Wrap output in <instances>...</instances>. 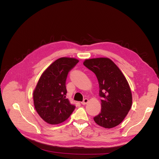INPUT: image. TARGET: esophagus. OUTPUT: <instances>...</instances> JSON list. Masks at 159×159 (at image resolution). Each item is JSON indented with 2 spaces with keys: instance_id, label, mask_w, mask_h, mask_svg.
Returning a JSON list of instances; mask_svg holds the SVG:
<instances>
[{
  "instance_id": "obj_1",
  "label": "esophagus",
  "mask_w": 159,
  "mask_h": 159,
  "mask_svg": "<svg viewBox=\"0 0 159 159\" xmlns=\"http://www.w3.org/2000/svg\"><path fill=\"white\" fill-rule=\"evenodd\" d=\"M88 99H87V98H85L84 99V101L83 102H81V103L82 104V105H85V104H87L88 103Z\"/></svg>"
}]
</instances>
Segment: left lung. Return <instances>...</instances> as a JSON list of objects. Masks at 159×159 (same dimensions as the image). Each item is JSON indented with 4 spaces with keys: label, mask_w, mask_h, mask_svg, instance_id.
Returning a JSON list of instances; mask_svg holds the SVG:
<instances>
[{
    "label": "left lung",
    "mask_w": 159,
    "mask_h": 159,
    "mask_svg": "<svg viewBox=\"0 0 159 159\" xmlns=\"http://www.w3.org/2000/svg\"><path fill=\"white\" fill-rule=\"evenodd\" d=\"M84 65L97 77L102 110L93 117L95 122L105 128H113L121 123L132 105V94L121 71L107 57L85 60Z\"/></svg>",
    "instance_id": "8db88e82"
}]
</instances>
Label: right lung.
I'll list each match as a JSON object with an SVG mask.
<instances>
[{"label":"right lung","mask_w":159,"mask_h":159,"mask_svg":"<svg viewBox=\"0 0 159 159\" xmlns=\"http://www.w3.org/2000/svg\"><path fill=\"white\" fill-rule=\"evenodd\" d=\"M79 60L60 57L42 74L34 91V105L37 113L46 123L57 125L65 121L75 109L66 98V81L69 71Z\"/></svg>","instance_id":"right-lung-1"}]
</instances>
